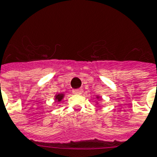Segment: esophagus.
Returning a JSON list of instances; mask_svg holds the SVG:
<instances>
[{
  "mask_svg": "<svg viewBox=\"0 0 157 157\" xmlns=\"http://www.w3.org/2000/svg\"><path fill=\"white\" fill-rule=\"evenodd\" d=\"M72 92H73L74 94H82V90L81 89H75L72 90Z\"/></svg>",
  "mask_w": 157,
  "mask_h": 157,
  "instance_id": "esophagus-1",
  "label": "esophagus"
}]
</instances>
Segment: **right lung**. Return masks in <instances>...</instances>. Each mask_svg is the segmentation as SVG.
Segmentation results:
<instances>
[{
    "label": "right lung",
    "mask_w": 157,
    "mask_h": 157,
    "mask_svg": "<svg viewBox=\"0 0 157 157\" xmlns=\"http://www.w3.org/2000/svg\"><path fill=\"white\" fill-rule=\"evenodd\" d=\"M63 96H64V94H58L55 96V99H56V100H57V101H61V100H63Z\"/></svg>",
    "instance_id": "1"
}]
</instances>
